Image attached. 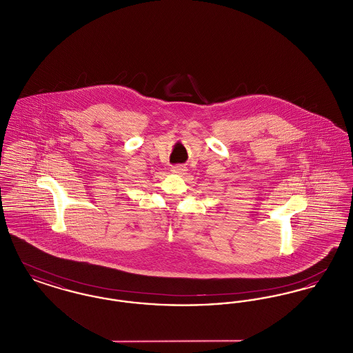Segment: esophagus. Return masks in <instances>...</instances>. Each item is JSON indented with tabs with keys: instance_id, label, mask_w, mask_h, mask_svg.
I'll return each instance as SVG.
<instances>
[{
	"instance_id": "esophagus-1",
	"label": "esophagus",
	"mask_w": 353,
	"mask_h": 353,
	"mask_svg": "<svg viewBox=\"0 0 353 353\" xmlns=\"http://www.w3.org/2000/svg\"><path fill=\"white\" fill-rule=\"evenodd\" d=\"M170 172L176 173V174H184L186 172V167H184V165H174V167L170 168Z\"/></svg>"
}]
</instances>
